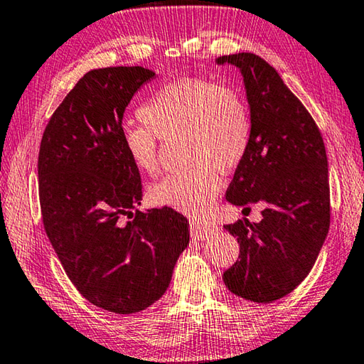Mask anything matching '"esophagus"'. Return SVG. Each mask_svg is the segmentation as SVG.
<instances>
[{
  "mask_svg": "<svg viewBox=\"0 0 364 364\" xmlns=\"http://www.w3.org/2000/svg\"><path fill=\"white\" fill-rule=\"evenodd\" d=\"M216 228L213 224L199 221V220H193L191 221V237L196 240H207L208 237L215 234Z\"/></svg>",
  "mask_w": 364,
  "mask_h": 364,
  "instance_id": "esophagus-1",
  "label": "esophagus"
}]
</instances>
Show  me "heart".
<instances>
[{"label":"heart","instance_id":"heart-1","mask_svg":"<svg viewBox=\"0 0 364 364\" xmlns=\"http://www.w3.org/2000/svg\"><path fill=\"white\" fill-rule=\"evenodd\" d=\"M146 127H125L122 146L140 173L159 168L157 138L186 136V159L193 167L165 176L149 188V200L189 216L211 208L223 188V171L240 165L251 140V117L239 92L207 79L181 77L156 92L140 109Z\"/></svg>","mask_w":364,"mask_h":364}]
</instances>
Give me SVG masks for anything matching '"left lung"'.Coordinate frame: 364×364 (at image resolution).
<instances>
[{"label":"left lung","mask_w":364,"mask_h":364,"mask_svg":"<svg viewBox=\"0 0 364 364\" xmlns=\"http://www.w3.org/2000/svg\"><path fill=\"white\" fill-rule=\"evenodd\" d=\"M239 68L251 117V140L226 199L242 213L261 205L262 220L224 229L240 243V259L223 274L243 299L269 304L309 275L329 229L325 143L312 116L270 65L250 52L216 58Z\"/></svg>","instance_id":"left-lung-1"}]
</instances>
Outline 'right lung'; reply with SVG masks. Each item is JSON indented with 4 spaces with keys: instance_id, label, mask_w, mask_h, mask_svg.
<instances>
[{
    "instance_id": "add662e5",
    "label": "right lung",
    "mask_w": 364,
    "mask_h": 364,
    "mask_svg": "<svg viewBox=\"0 0 364 364\" xmlns=\"http://www.w3.org/2000/svg\"><path fill=\"white\" fill-rule=\"evenodd\" d=\"M154 77L143 67L85 73L52 114L38 157L44 229L65 272L89 302L122 315L164 296L189 245V223L173 208L134 213L141 180L124 153L122 119Z\"/></svg>"
}]
</instances>
